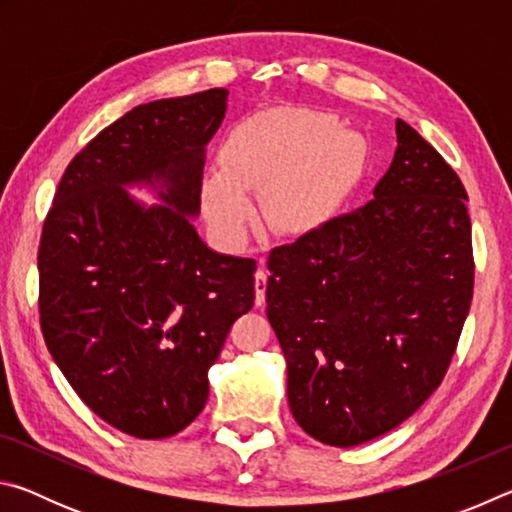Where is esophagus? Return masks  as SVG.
Masks as SVG:
<instances>
[{
  "mask_svg": "<svg viewBox=\"0 0 512 512\" xmlns=\"http://www.w3.org/2000/svg\"><path fill=\"white\" fill-rule=\"evenodd\" d=\"M266 280H268V271L266 266L259 262V268L255 271V302L259 307L264 305V296H266Z\"/></svg>",
  "mask_w": 512,
  "mask_h": 512,
  "instance_id": "34e87169",
  "label": "esophagus"
}]
</instances>
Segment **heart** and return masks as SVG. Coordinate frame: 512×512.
Returning <instances> with one entry per match:
<instances>
[{
    "label": "heart",
    "instance_id": "obj_1",
    "mask_svg": "<svg viewBox=\"0 0 512 512\" xmlns=\"http://www.w3.org/2000/svg\"><path fill=\"white\" fill-rule=\"evenodd\" d=\"M223 169L203 180V201L223 237L237 241L253 219L250 189H264V216L275 230L309 232L352 192L366 162L357 131L332 112L268 110L230 128Z\"/></svg>",
    "mask_w": 512,
    "mask_h": 512
}]
</instances>
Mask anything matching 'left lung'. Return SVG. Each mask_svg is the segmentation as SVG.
Wrapping results in <instances>:
<instances>
[{"mask_svg": "<svg viewBox=\"0 0 512 512\" xmlns=\"http://www.w3.org/2000/svg\"><path fill=\"white\" fill-rule=\"evenodd\" d=\"M395 133L370 203L268 255L291 413L332 447L368 443L427 402L472 302L465 187L406 121Z\"/></svg>", "mask_w": 512, "mask_h": 512, "instance_id": "1", "label": "left lung"}]
</instances>
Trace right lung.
Masks as SVG:
<instances>
[{
	"label": "right lung",
	"instance_id": "obj_1",
	"mask_svg": "<svg viewBox=\"0 0 512 512\" xmlns=\"http://www.w3.org/2000/svg\"><path fill=\"white\" fill-rule=\"evenodd\" d=\"M228 90L137 106L69 162L42 228L40 325L69 386L110 427L158 440L210 395L207 370L253 309L255 259L196 232ZM149 188L146 206L130 189Z\"/></svg>",
	"mask_w": 512,
	"mask_h": 512
}]
</instances>
